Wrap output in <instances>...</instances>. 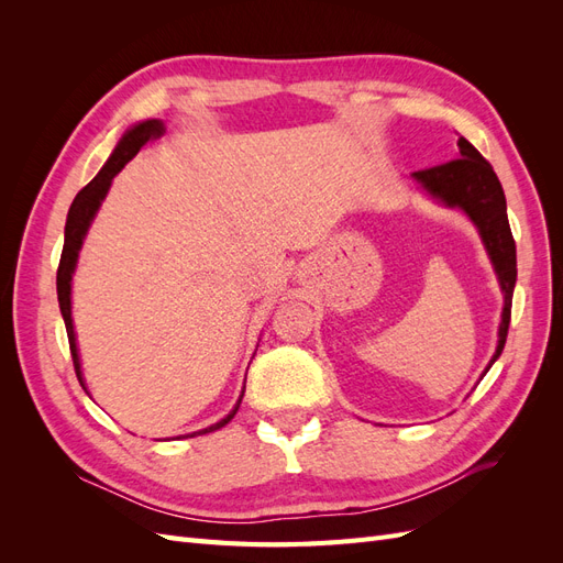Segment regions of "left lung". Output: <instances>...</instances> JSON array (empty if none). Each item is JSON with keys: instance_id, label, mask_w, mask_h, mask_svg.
<instances>
[{"instance_id": "left-lung-1", "label": "left lung", "mask_w": 563, "mask_h": 563, "mask_svg": "<svg viewBox=\"0 0 563 563\" xmlns=\"http://www.w3.org/2000/svg\"><path fill=\"white\" fill-rule=\"evenodd\" d=\"M413 178L432 197L444 201L446 207L463 209L474 220L490 261L496 265L505 294V310L498 331V350L488 364L490 368L505 347L509 319H512V294L517 282V246L512 230H509L503 185L496 172H493V166L482 157V152L465 139H457V159L422 168V172L413 174Z\"/></svg>"}]
</instances>
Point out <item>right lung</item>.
I'll list each match as a JSON object with an SVG mask.
<instances>
[{
    "instance_id": "add662e5",
    "label": "right lung",
    "mask_w": 563,
    "mask_h": 563,
    "mask_svg": "<svg viewBox=\"0 0 563 563\" xmlns=\"http://www.w3.org/2000/svg\"><path fill=\"white\" fill-rule=\"evenodd\" d=\"M159 135H164V126L162 122H157V119H147V122L133 126L131 131H126L122 135V141L117 143L114 152L110 155V159L106 162V166L100 168V174L87 185L81 187L79 195L75 197L70 211H67V220H65V244H63V253H60V263H58V275H56V288H58V305H60V314L65 319V329H67V340H70V352H73V364H75V373L77 378L84 387V380H81V366H79V354H77V343H75V329H73V312H70V282H73V272H75V265H77V255H79V249H81V242H84V234H87L91 220L100 207V201L106 199L108 190H110V183L112 178L122 172L124 164L129 159H133L135 155H139V150L150 143V141H157ZM244 397V395H242ZM242 399L236 401V406L232 408V413L228 418H223L220 422L211 424V428L207 430H199V432H192L190 437L195 434H207V432H213V430H220L223 424H228L236 408H240Z\"/></svg>"
}]
</instances>
